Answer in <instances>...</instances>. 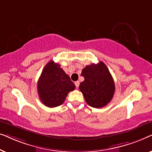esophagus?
<instances>
[{
    "label": "esophagus",
    "instance_id": "obj_1",
    "mask_svg": "<svg viewBox=\"0 0 152 152\" xmlns=\"http://www.w3.org/2000/svg\"><path fill=\"white\" fill-rule=\"evenodd\" d=\"M75 85L77 88H78L79 86H80V82H79V81H77V82H75Z\"/></svg>",
    "mask_w": 152,
    "mask_h": 152
}]
</instances>
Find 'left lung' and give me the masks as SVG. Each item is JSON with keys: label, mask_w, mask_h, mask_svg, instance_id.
Here are the masks:
<instances>
[{"label": "left lung", "mask_w": 152, "mask_h": 152, "mask_svg": "<svg viewBox=\"0 0 152 152\" xmlns=\"http://www.w3.org/2000/svg\"><path fill=\"white\" fill-rule=\"evenodd\" d=\"M81 75L84 80L80 83L79 88L89 106L98 109L111 102L115 92V83L102 61L86 66Z\"/></svg>", "instance_id": "left-lung-1"}]
</instances>
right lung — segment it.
I'll return each mask as SVG.
<instances>
[{"label": "right lung", "mask_w": 152, "mask_h": 152, "mask_svg": "<svg viewBox=\"0 0 152 152\" xmlns=\"http://www.w3.org/2000/svg\"><path fill=\"white\" fill-rule=\"evenodd\" d=\"M75 88L70 77L53 61L45 66L37 84L39 98L43 104L50 108L61 105L68 93Z\"/></svg>", "instance_id": "right-lung-1"}]
</instances>
